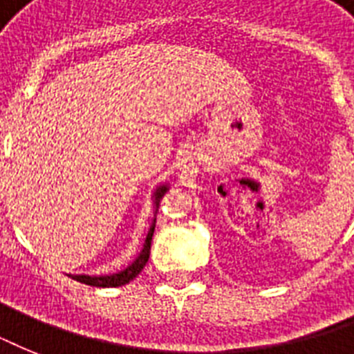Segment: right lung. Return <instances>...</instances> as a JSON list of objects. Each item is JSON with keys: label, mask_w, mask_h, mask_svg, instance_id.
<instances>
[{"label": "right lung", "mask_w": 354, "mask_h": 354, "mask_svg": "<svg viewBox=\"0 0 354 354\" xmlns=\"http://www.w3.org/2000/svg\"><path fill=\"white\" fill-rule=\"evenodd\" d=\"M167 187L165 185H161V187L156 189V207L160 205V198L165 194ZM154 227H156V221L152 222V226L149 230V235L145 239V246L141 250V253L138 255V259L133 261L127 270H122L119 274H113V275H71L73 279H77L79 283H84V285H90V286H101V288H110V286H122L130 283V281L136 277V275L143 270V266L147 264L149 261V255H150V242H152V235H154Z\"/></svg>", "instance_id": "obj_1"}]
</instances>
